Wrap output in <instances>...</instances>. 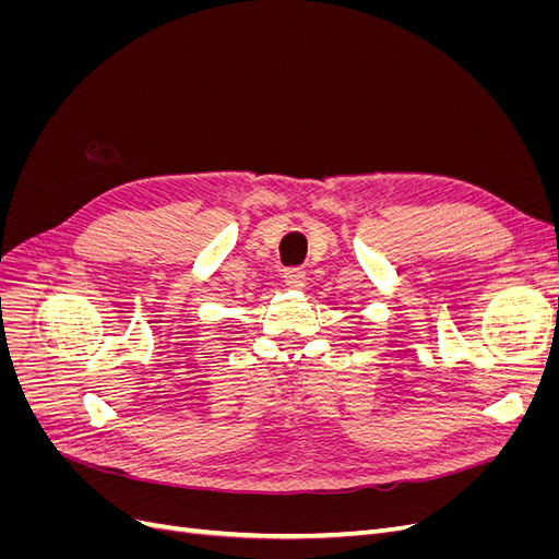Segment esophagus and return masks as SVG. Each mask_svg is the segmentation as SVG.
<instances>
[{
  "instance_id": "obj_1",
  "label": "esophagus",
  "mask_w": 559,
  "mask_h": 559,
  "mask_svg": "<svg viewBox=\"0 0 559 559\" xmlns=\"http://www.w3.org/2000/svg\"><path fill=\"white\" fill-rule=\"evenodd\" d=\"M284 282L289 284V286H306V282H308V277H306V270L302 267H286L284 270Z\"/></svg>"
}]
</instances>
